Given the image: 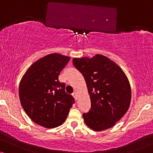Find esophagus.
I'll return each mask as SVG.
<instances>
[{"label": "esophagus", "instance_id": "obj_1", "mask_svg": "<svg viewBox=\"0 0 153 153\" xmlns=\"http://www.w3.org/2000/svg\"><path fill=\"white\" fill-rule=\"evenodd\" d=\"M72 96L74 97V99H76V100L77 99V95H76V93H73V94H72Z\"/></svg>", "mask_w": 153, "mask_h": 153}]
</instances>
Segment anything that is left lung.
Masks as SVG:
<instances>
[{"label": "left lung", "mask_w": 153, "mask_h": 153, "mask_svg": "<svg viewBox=\"0 0 153 153\" xmlns=\"http://www.w3.org/2000/svg\"><path fill=\"white\" fill-rule=\"evenodd\" d=\"M72 61L84 77L91 98V110L83 114L85 123L96 131L114 126L130 106L131 91L126 74L116 62L101 54L74 58Z\"/></svg>", "instance_id": "8db88e82"}]
</instances>
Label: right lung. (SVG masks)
<instances>
[{"mask_svg":"<svg viewBox=\"0 0 153 153\" xmlns=\"http://www.w3.org/2000/svg\"><path fill=\"white\" fill-rule=\"evenodd\" d=\"M69 56L53 53L31 65L19 83V95L25 112L36 124L54 128L65 121L74 102L65 91V84L58 76L68 62Z\"/></svg>","mask_w":153,"mask_h":153,"instance_id":"add662e5","label":"right lung"}]
</instances>
